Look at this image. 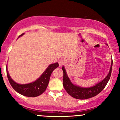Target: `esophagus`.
<instances>
[{
	"mask_svg": "<svg viewBox=\"0 0 120 120\" xmlns=\"http://www.w3.org/2000/svg\"><path fill=\"white\" fill-rule=\"evenodd\" d=\"M65 61L63 59H60L59 61V64L60 66H63L65 64Z\"/></svg>",
	"mask_w": 120,
	"mask_h": 120,
	"instance_id": "esophagus-1",
	"label": "esophagus"
}]
</instances>
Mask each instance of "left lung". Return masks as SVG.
Segmentation results:
<instances>
[{
	"mask_svg": "<svg viewBox=\"0 0 120 120\" xmlns=\"http://www.w3.org/2000/svg\"><path fill=\"white\" fill-rule=\"evenodd\" d=\"M112 64L113 61L111 64L109 72L107 76L101 82L96 84L94 86L89 88L81 87L71 83L67 75L64 67H63L62 69L63 71V86L65 90L70 95L77 99H87L97 95L104 89L109 79H110L112 72Z\"/></svg>",
	"mask_w": 120,
	"mask_h": 120,
	"instance_id": "left-lung-1",
	"label": "left lung"
}]
</instances>
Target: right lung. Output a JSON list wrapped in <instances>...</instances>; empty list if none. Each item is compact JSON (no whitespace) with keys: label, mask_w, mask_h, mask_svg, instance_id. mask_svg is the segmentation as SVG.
Instances as JSON below:
<instances>
[{"label":"right lung","mask_w":120,"mask_h":120,"mask_svg":"<svg viewBox=\"0 0 120 120\" xmlns=\"http://www.w3.org/2000/svg\"><path fill=\"white\" fill-rule=\"evenodd\" d=\"M24 34L20 35L19 37ZM59 66L57 63L49 65L47 69L43 72L40 77L32 83L20 85L18 84L13 81L10 77L7 68V75L9 83L13 89L22 95L27 96V97H36L43 93L46 90V88L49 85V78L51 74L55 69L57 68Z\"/></svg>","instance_id":"add662e5"}]
</instances>
